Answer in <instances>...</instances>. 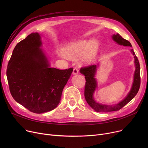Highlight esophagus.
Masks as SVG:
<instances>
[{
  "mask_svg": "<svg viewBox=\"0 0 148 148\" xmlns=\"http://www.w3.org/2000/svg\"><path fill=\"white\" fill-rule=\"evenodd\" d=\"M73 75H76L77 74H79V69L76 68H74L73 69Z\"/></svg>",
  "mask_w": 148,
  "mask_h": 148,
  "instance_id": "obj_1",
  "label": "esophagus"
}]
</instances>
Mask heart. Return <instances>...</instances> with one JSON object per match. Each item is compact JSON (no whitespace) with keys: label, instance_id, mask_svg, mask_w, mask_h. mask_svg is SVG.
<instances>
[{"label":"heart","instance_id":"b5f03b06","mask_svg":"<svg viewBox=\"0 0 148 148\" xmlns=\"http://www.w3.org/2000/svg\"><path fill=\"white\" fill-rule=\"evenodd\" d=\"M99 49L98 42L96 40H80L66 45L63 48V53L58 55L62 58L77 59L80 58V62L84 65H89L97 58Z\"/></svg>","mask_w":148,"mask_h":148}]
</instances>
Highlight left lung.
Returning <instances> with one entry per match:
<instances>
[{
  "mask_svg": "<svg viewBox=\"0 0 148 148\" xmlns=\"http://www.w3.org/2000/svg\"><path fill=\"white\" fill-rule=\"evenodd\" d=\"M112 38L115 42L119 45L132 47L131 43L128 41L123 39L118 34H116V35L113 34L112 36ZM130 51L134 56V62L136 68L134 73L133 82L127 95L118 104H115L114 105L103 104L97 103L94 99V94L98 87L97 81L95 79V74L97 73L99 64H98L97 65H90L84 68H82L80 69V73L85 76V79H86V84H85L84 88L85 99H86L88 104L96 112H110L118 111L128 103L137 94L140 88V68L137 56L135 55L134 50L133 49H131Z\"/></svg>",
  "mask_w": 148,
  "mask_h": 148,
  "instance_id": "left-lung-1",
  "label": "left lung"
}]
</instances>
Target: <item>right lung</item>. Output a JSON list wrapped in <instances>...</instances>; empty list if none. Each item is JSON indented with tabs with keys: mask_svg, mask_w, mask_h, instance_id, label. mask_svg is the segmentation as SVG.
<instances>
[{
	"mask_svg": "<svg viewBox=\"0 0 148 148\" xmlns=\"http://www.w3.org/2000/svg\"><path fill=\"white\" fill-rule=\"evenodd\" d=\"M42 45L41 35H29L15 47L6 71L13 98L35 113L50 112L58 106L73 71L71 68L51 67Z\"/></svg>",
	"mask_w": 148,
	"mask_h": 148,
	"instance_id": "right-lung-1",
	"label": "right lung"
}]
</instances>
